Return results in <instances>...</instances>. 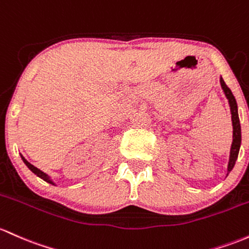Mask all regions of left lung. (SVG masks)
<instances>
[{"label": "left lung", "mask_w": 249, "mask_h": 249, "mask_svg": "<svg viewBox=\"0 0 249 249\" xmlns=\"http://www.w3.org/2000/svg\"><path fill=\"white\" fill-rule=\"evenodd\" d=\"M221 87H222L223 92H225L226 98L228 99L229 106H231V123H233V143L231 146V155H229V162H228V173L227 176L231 173V169L235 165V162L237 160V156H239V150L240 145H241V125H240V119H239V113H237V104L235 98H234L233 93L229 89V87L227 86L225 80L222 78H220Z\"/></svg>", "instance_id": "1"}]
</instances>
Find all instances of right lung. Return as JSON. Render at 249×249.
I'll list each match as a JSON object with an SVG mask.
<instances>
[{"mask_svg":"<svg viewBox=\"0 0 249 249\" xmlns=\"http://www.w3.org/2000/svg\"><path fill=\"white\" fill-rule=\"evenodd\" d=\"M21 158H22L23 163H24V164H26L27 166H28V169H29V170L32 171V173H34L35 175H36V176H39L40 178H42V179H43V181H46V182H47V183H51V184L55 185V183H54L53 181H52V179H51V177H49L47 174H45V173H43V171H41L40 169H37L36 166H34V165H33V164H31V163H29L28 160H27L26 158H24L22 155H21Z\"/></svg>","mask_w":249,"mask_h":249,"instance_id":"obj_1","label":"right lung"}]
</instances>
